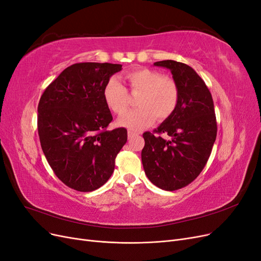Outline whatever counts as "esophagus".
I'll return each mask as SVG.
<instances>
[{
	"label": "esophagus",
	"mask_w": 261,
	"mask_h": 261,
	"mask_svg": "<svg viewBox=\"0 0 261 261\" xmlns=\"http://www.w3.org/2000/svg\"><path fill=\"white\" fill-rule=\"evenodd\" d=\"M128 138H133V137H135V136H137V134L136 133H134V132H132V130H128Z\"/></svg>",
	"instance_id": "34e87169"
}]
</instances>
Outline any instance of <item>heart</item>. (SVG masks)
Wrapping results in <instances>:
<instances>
[{
  "instance_id": "1",
  "label": "heart",
  "mask_w": 261,
  "mask_h": 261,
  "mask_svg": "<svg viewBox=\"0 0 261 261\" xmlns=\"http://www.w3.org/2000/svg\"><path fill=\"white\" fill-rule=\"evenodd\" d=\"M125 77L129 83L130 92L140 93L136 101L139 108L122 115L117 121L118 125L139 132L151 125L156 116L159 120H165L174 113L178 105L179 90L173 78L148 68L130 70ZM103 97L107 106L118 115L123 114L129 105L127 89L115 77L110 78L107 83Z\"/></svg>"
}]
</instances>
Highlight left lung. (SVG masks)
I'll list each match as a JSON object with an SVG mask.
<instances>
[{
  "instance_id": "1",
  "label": "left lung",
  "mask_w": 261,
  "mask_h": 261,
  "mask_svg": "<svg viewBox=\"0 0 261 261\" xmlns=\"http://www.w3.org/2000/svg\"><path fill=\"white\" fill-rule=\"evenodd\" d=\"M153 65L171 70L179 100L158 129L144 133L141 161L149 180L172 192L192 183L209 159L217 138L215 106L208 87L191 66L172 60Z\"/></svg>"
}]
</instances>
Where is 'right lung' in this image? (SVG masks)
<instances>
[{"label":"right lung","instance_id":"add662e5","mask_svg":"<svg viewBox=\"0 0 261 261\" xmlns=\"http://www.w3.org/2000/svg\"><path fill=\"white\" fill-rule=\"evenodd\" d=\"M121 69L111 63H76L46 87L39 101L43 153L55 175L75 191L105 185L127 141L126 128L107 129L113 117L103 97L110 77Z\"/></svg>","mask_w":261,"mask_h":261}]
</instances>
